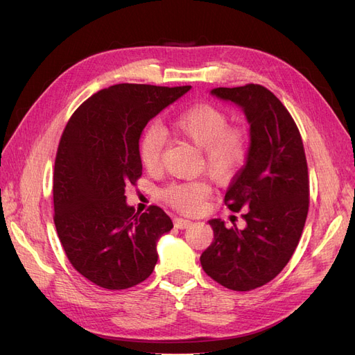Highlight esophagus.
Returning <instances> with one entry per match:
<instances>
[{
    "label": "esophagus",
    "instance_id": "34e87169",
    "mask_svg": "<svg viewBox=\"0 0 355 355\" xmlns=\"http://www.w3.org/2000/svg\"><path fill=\"white\" fill-rule=\"evenodd\" d=\"M191 223H192V222L188 220V219H182V218H176V219H175V227H176L178 230H187Z\"/></svg>",
    "mask_w": 355,
    "mask_h": 355
}]
</instances>
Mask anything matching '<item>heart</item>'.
<instances>
[{
  "label": "heart",
  "mask_w": 355,
  "mask_h": 355,
  "mask_svg": "<svg viewBox=\"0 0 355 355\" xmlns=\"http://www.w3.org/2000/svg\"><path fill=\"white\" fill-rule=\"evenodd\" d=\"M228 115L209 103L191 106L173 121V132L202 149V164L216 180L232 178L244 164L247 139L237 127H228ZM164 137L157 128H148L139 142V157L146 168H155L163 151ZM209 194L201 180L176 182L161 191V197L182 211H196Z\"/></svg>",
  "instance_id": "obj_1"
}]
</instances>
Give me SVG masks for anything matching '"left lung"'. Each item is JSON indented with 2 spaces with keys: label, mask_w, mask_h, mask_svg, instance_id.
<instances>
[{
  "label": "left lung",
  "mask_w": 355,
  "mask_h": 355,
  "mask_svg": "<svg viewBox=\"0 0 355 355\" xmlns=\"http://www.w3.org/2000/svg\"><path fill=\"white\" fill-rule=\"evenodd\" d=\"M210 94L240 106L250 125L245 164L225 194L231 211L245 210V228L209 220L214 240L200 262L214 282L247 292L280 274L296 249L309 204L306 158L292 115L268 89L247 84Z\"/></svg>",
  "instance_id": "8db88e82"
}]
</instances>
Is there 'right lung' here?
Returning a JSON list of instances; mask_svg holds the SVG:
<instances>
[{
  "label": "right lung",
  "mask_w": 355,
  "mask_h": 355,
  "mask_svg": "<svg viewBox=\"0 0 355 355\" xmlns=\"http://www.w3.org/2000/svg\"><path fill=\"white\" fill-rule=\"evenodd\" d=\"M191 90L115 84L73 112L53 176L55 225L69 262L93 284L123 290L153 274L157 243L173 228L163 209L136 211L124 196L142 175L145 125Z\"/></svg>",
  "instance_id": "right-lung-1"
}]
</instances>
